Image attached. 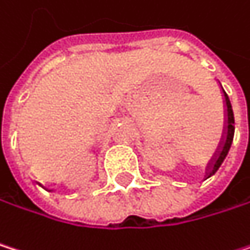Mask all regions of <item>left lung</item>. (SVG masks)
Returning <instances> with one entry per match:
<instances>
[{"instance_id": "1", "label": "left lung", "mask_w": 250, "mask_h": 250, "mask_svg": "<svg viewBox=\"0 0 250 250\" xmlns=\"http://www.w3.org/2000/svg\"><path fill=\"white\" fill-rule=\"evenodd\" d=\"M222 95H224V106H225V124H224V132H222V138L221 142L213 154V157L210 158V162L206 166V175L205 179L210 178L212 175L216 173V170L219 169V166L222 165V162L225 160L231 144H233V138H234V114H233V108H231V102L227 96V93L222 88Z\"/></svg>"}]
</instances>
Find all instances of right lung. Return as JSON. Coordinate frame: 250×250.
<instances>
[{"label": "right lung", "mask_w": 250, "mask_h": 250, "mask_svg": "<svg viewBox=\"0 0 250 250\" xmlns=\"http://www.w3.org/2000/svg\"><path fill=\"white\" fill-rule=\"evenodd\" d=\"M38 184H40V182H38ZM40 185H41V184H40ZM48 191H53V189H48Z\"/></svg>", "instance_id": "1"}]
</instances>
